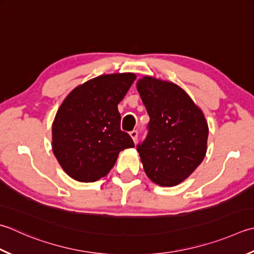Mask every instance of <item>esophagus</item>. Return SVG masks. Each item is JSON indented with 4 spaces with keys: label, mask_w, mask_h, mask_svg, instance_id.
<instances>
[{
    "label": "esophagus",
    "mask_w": 254,
    "mask_h": 254,
    "mask_svg": "<svg viewBox=\"0 0 254 254\" xmlns=\"http://www.w3.org/2000/svg\"><path fill=\"white\" fill-rule=\"evenodd\" d=\"M137 131L136 130H133V131H131L130 132V135H131V137H132V140L134 141V143H136V141H137Z\"/></svg>",
    "instance_id": "esophagus-1"
}]
</instances>
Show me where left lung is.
<instances>
[{
  "label": "left lung",
  "mask_w": 254,
  "mask_h": 254,
  "mask_svg": "<svg viewBox=\"0 0 254 254\" xmlns=\"http://www.w3.org/2000/svg\"><path fill=\"white\" fill-rule=\"evenodd\" d=\"M136 88L150 116L147 136L137 145L144 171L157 185L176 186L205 158V116L175 83L145 76Z\"/></svg>",
  "instance_id": "8db88e82"
}]
</instances>
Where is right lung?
<instances>
[{"label":"right lung","mask_w":254,"mask_h":254,"mask_svg":"<svg viewBox=\"0 0 254 254\" xmlns=\"http://www.w3.org/2000/svg\"><path fill=\"white\" fill-rule=\"evenodd\" d=\"M135 78L131 72L102 74L74 88L59 107L53 122V152L73 180H100L119 153L134 147L131 136L120 128L118 104Z\"/></svg>","instance_id":"1"}]
</instances>
